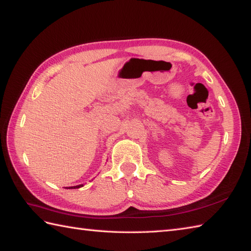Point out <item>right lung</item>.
I'll return each instance as SVG.
<instances>
[{
    "mask_svg": "<svg viewBox=\"0 0 251 251\" xmlns=\"http://www.w3.org/2000/svg\"><path fill=\"white\" fill-rule=\"evenodd\" d=\"M82 186H83V184H78L75 186H70V188H68V189H79V188H82Z\"/></svg>",
    "mask_w": 251,
    "mask_h": 251,
    "instance_id": "1",
    "label": "right lung"
}]
</instances>
